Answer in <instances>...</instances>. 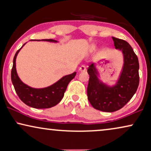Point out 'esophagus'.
Instances as JSON below:
<instances>
[{"label":"esophagus","mask_w":151,"mask_h":151,"mask_svg":"<svg viewBox=\"0 0 151 151\" xmlns=\"http://www.w3.org/2000/svg\"><path fill=\"white\" fill-rule=\"evenodd\" d=\"M80 71H86V66L84 65H82L81 67L79 68Z\"/></svg>","instance_id":"obj_1"}]
</instances>
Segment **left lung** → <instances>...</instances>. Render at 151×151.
Listing matches in <instances>:
<instances>
[{
  "instance_id": "obj_1",
  "label": "left lung",
  "mask_w": 151,
  "mask_h": 151,
  "mask_svg": "<svg viewBox=\"0 0 151 151\" xmlns=\"http://www.w3.org/2000/svg\"><path fill=\"white\" fill-rule=\"evenodd\" d=\"M112 38L115 49L122 51L124 62L116 84L111 87L99 81L93 64L87 69L89 75L88 100L94 109L104 112H114L122 108L133 98L139 82V61L133 48L127 41L115 37Z\"/></svg>"
}]
</instances>
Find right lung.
Listing matches in <instances>:
<instances>
[{
  "mask_svg": "<svg viewBox=\"0 0 151 151\" xmlns=\"http://www.w3.org/2000/svg\"><path fill=\"white\" fill-rule=\"evenodd\" d=\"M42 40L56 42V40L52 39H42ZM20 49L16 51L14 55L13 67L11 72L12 82L16 93L24 104L33 108L48 109L55 106L63 99L68 84L72 79H73L76 73L74 72L69 75L64 76L57 82L48 87L43 88L30 87L20 80L16 73V58Z\"/></svg>",
  "mask_w": 151,
  "mask_h": 151,
  "instance_id": "add662e5",
  "label": "right lung"
}]
</instances>
